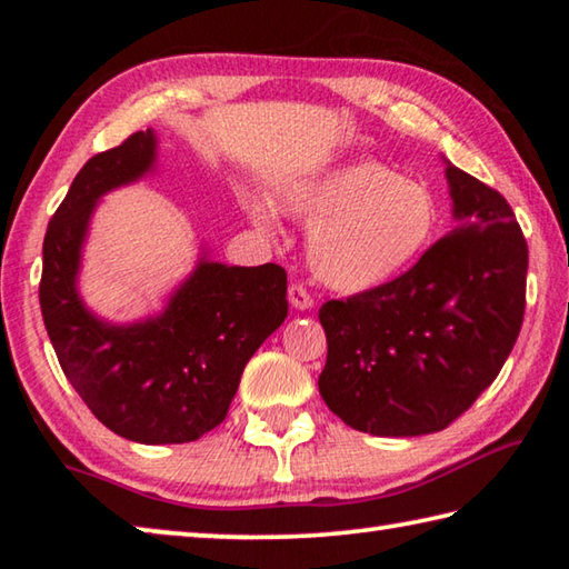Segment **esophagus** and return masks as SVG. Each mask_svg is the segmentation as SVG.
Here are the masks:
<instances>
[{"mask_svg":"<svg viewBox=\"0 0 569 569\" xmlns=\"http://www.w3.org/2000/svg\"><path fill=\"white\" fill-rule=\"evenodd\" d=\"M288 301H291V306L298 308V311H308V308L313 306V296L308 293L306 286L293 283L291 288H288Z\"/></svg>","mask_w":569,"mask_h":569,"instance_id":"obj_1","label":"esophagus"}]
</instances>
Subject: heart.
<instances>
[{"label":"heart","mask_w":569,"mask_h":569,"mask_svg":"<svg viewBox=\"0 0 569 569\" xmlns=\"http://www.w3.org/2000/svg\"><path fill=\"white\" fill-rule=\"evenodd\" d=\"M288 213L311 223L308 266L333 291L387 286L419 261L439 226L435 192L373 158L339 162L286 192ZM266 216L263 206H253Z\"/></svg>","instance_id":"obj_1"}]
</instances>
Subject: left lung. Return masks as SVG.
Returning <instances> with one entry per match:
<instances>
[{
	"mask_svg": "<svg viewBox=\"0 0 569 569\" xmlns=\"http://www.w3.org/2000/svg\"><path fill=\"white\" fill-rule=\"evenodd\" d=\"M459 226L387 286L326 301L319 391L351 429H447L502 371L522 329L527 240L507 200L447 168Z\"/></svg>",
	"mask_w": 569,
	"mask_h": 569,
	"instance_id": "1",
	"label": "left lung"
}]
</instances>
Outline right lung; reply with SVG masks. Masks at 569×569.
I'll return each mask as SVG.
<instances>
[{"mask_svg":"<svg viewBox=\"0 0 569 569\" xmlns=\"http://www.w3.org/2000/svg\"><path fill=\"white\" fill-rule=\"evenodd\" d=\"M156 148V132L140 130L77 172L47 226L40 306L64 377L104 427L140 445H182L226 419L248 359L283 323L286 271L203 256L156 319L114 326L92 316L77 293L92 210L146 176Z\"/></svg>","mask_w":569,"mask_h":569,"instance_id":"obj_1","label":"right lung"}]
</instances>
